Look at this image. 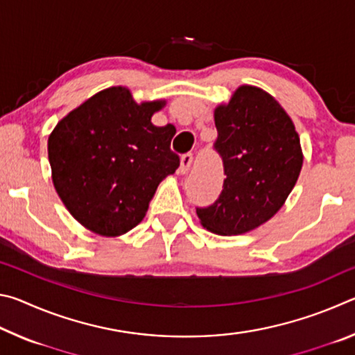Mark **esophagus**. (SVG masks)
<instances>
[{
	"mask_svg": "<svg viewBox=\"0 0 355 355\" xmlns=\"http://www.w3.org/2000/svg\"><path fill=\"white\" fill-rule=\"evenodd\" d=\"M191 164H192V155L191 153H184L182 156V159H180V169H178V172L182 173V175H184V173H188Z\"/></svg>",
	"mask_w": 355,
	"mask_h": 355,
	"instance_id": "1",
	"label": "esophagus"
}]
</instances>
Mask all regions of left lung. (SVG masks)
<instances>
[{
	"label": "left lung",
	"mask_w": 355,
	"mask_h": 355,
	"mask_svg": "<svg viewBox=\"0 0 355 355\" xmlns=\"http://www.w3.org/2000/svg\"><path fill=\"white\" fill-rule=\"evenodd\" d=\"M214 150L225 180L213 205L196 208L202 225L218 235L250 232L284 205L302 169L294 123L272 95L241 86L214 111Z\"/></svg>",
	"instance_id": "obj_1"
}]
</instances>
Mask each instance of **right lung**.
<instances>
[{
	"label": "right lung",
	"instance_id": "right-lung-1",
	"mask_svg": "<svg viewBox=\"0 0 355 355\" xmlns=\"http://www.w3.org/2000/svg\"><path fill=\"white\" fill-rule=\"evenodd\" d=\"M163 100L137 105L127 87L105 89L69 112L48 137L53 184L70 214L94 233L119 236L144 219L180 158L175 127H155Z\"/></svg>",
	"mask_w": 355,
	"mask_h": 355
}]
</instances>
